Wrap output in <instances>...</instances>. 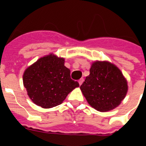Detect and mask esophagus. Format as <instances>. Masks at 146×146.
Segmentation results:
<instances>
[{
	"mask_svg": "<svg viewBox=\"0 0 146 146\" xmlns=\"http://www.w3.org/2000/svg\"><path fill=\"white\" fill-rule=\"evenodd\" d=\"M83 81H84V79H83V78H82V79H80V80H79V84H80V86H81V85L82 84Z\"/></svg>",
	"mask_w": 146,
	"mask_h": 146,
	"instance_id": "1",
	"label": "esophagus"
}]
</instances>
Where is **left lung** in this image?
I'll use <instances>...</instances> for the list:
<instances>
[{"label": "left lung", "instance_id": "left-lung-1", "mask_svg": "<svg viewBox=\"0 0 146 146\" xmlns=\"http://www.w3.org/2000/svg\"><path fill=\"white\" fill-rule=\"evenodd\" d=\"M89 71L90 74L80 86L88 103L101 112L116 108L128 90L122 72L111 62L99 60L92 64Z\"/></svg>", "mask_w": 146, "mask_h": 146}]
</instances>
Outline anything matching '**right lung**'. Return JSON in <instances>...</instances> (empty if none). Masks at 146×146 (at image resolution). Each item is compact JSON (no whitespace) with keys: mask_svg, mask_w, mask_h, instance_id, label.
<instances>
[{"mask_svg":"<svg viewBox=\"0 0 146 146\" xmlns=\"http://www.w3.org/2000/svg\"><path fill=\"white\" fill-rule=\"evenodd\" d=\"M65 60L54 54L42 57L24 71L23 81L29 97L36 105L51 108L64 102L67 95L80 86L70 78Z\"/></svg>","mask_w":146,"mask_h":146,"instance_id":"right-lung-1","label":"right lung"}]
</instances>
